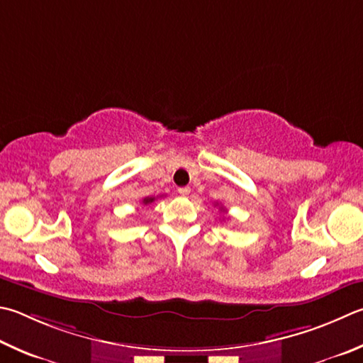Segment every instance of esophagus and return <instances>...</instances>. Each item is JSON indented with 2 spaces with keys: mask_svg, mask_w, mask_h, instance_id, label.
<instances>
[{
  "mask_svg": "<svg viewBox=\"0 0 363 363\" xmlns=\"http://www.w3.org/2000/svg\"><path fill=\"white\" fill-rule=\"evenodd\" d=\"M177 192H179L181 196H187L190 194V187H179L177 189Z\"/></svg>",
  "mask_w": 363,
  "mask_h": 363,
  "instance_id": "1",
  "label": "esophagus"
}]
</instances>
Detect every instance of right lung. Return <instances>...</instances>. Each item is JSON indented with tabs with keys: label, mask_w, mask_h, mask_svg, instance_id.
<instances>
[{
	"label": "right lung",
	"mask_w": 363,
	"mask_h": 363,
	"mask_svg": "<svg viewBox=\"0 0 363 363\" xmlns=\"http://www.w3.org/2000/svg\"><path fill=\"white\" fill-rule=\"evenodd\" d=\"M154 200H155L154 196H147V199H144V200H143V203H144V204H149V203H152Z\"/></svg>",
	"instance_id": "1"
}]
</instances>
